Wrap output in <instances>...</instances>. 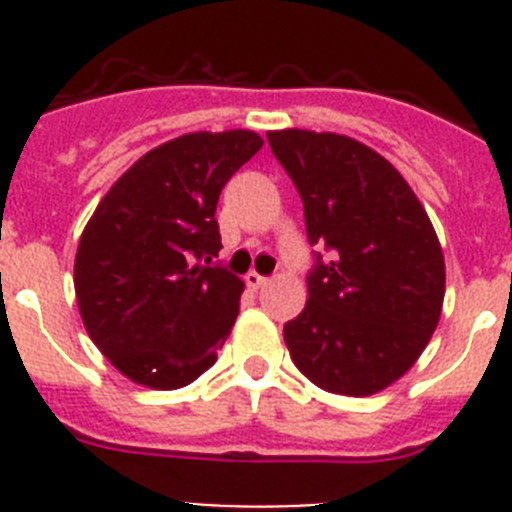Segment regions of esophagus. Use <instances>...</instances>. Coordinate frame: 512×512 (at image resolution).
Instances as JSON below:
<instances>
[{
  "mask_svg": "<svg viewBox=\"0 0 512 512\" xmlns=\"http://www.w3.org/2000/svg\"><path fill=\"white\" fill-rule=\"evenodd\" d=\"M266 282H269V279H266V277H261L259 271H248V274H246V284H248V287H251V289H259V287H264Z\"/></svg>",
  "mask_w": 512,
  "mask_h": 512,
  "instance_id": "obj_1",
  "label": "esophagus"
}]
</instances>
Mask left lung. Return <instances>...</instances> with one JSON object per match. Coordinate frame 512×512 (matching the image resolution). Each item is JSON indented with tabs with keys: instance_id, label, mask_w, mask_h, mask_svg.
<instances>
[{
	"instance_id": "obj_1",
	"label": "left lung",
	"mask_w": 512,
	"mask_h": 512,
	"mask_svg": "<svg viewBox=\"0 0 512 512\" xmlns=\"http://www.w3.org/2000/svg\"><path fill=\"white\" fill-rule=\"evenodd\" d=\"M305 207L315 251L307 305L284 325L295 366L320 390L366 397L418 361L441 318V243L400 171L354 138L266 133Z\"/></svg>"
}]
</instances>
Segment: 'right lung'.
I'll use <instances>...</instances> for the list:
<instances>
[{"instance_id":"obj_1","label":"right lung","mask_w":512,"mask_h":512,"mask_svg":"<svg viewBox=\"0 0 512 512\" xmlns=\"http://www.w3.org/2000/svg\"><path fill=\"white\" fill-rule=\"evenodd\" d=\"M261 146L253 130L169 140L112 184L81 233V320L133 382L179 390L215 364L243 292L241 279L212 264L223 248L217 200Z\"/></svg>"}]
</instances>
